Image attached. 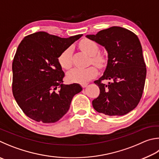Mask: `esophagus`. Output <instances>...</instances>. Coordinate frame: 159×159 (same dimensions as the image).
<instances>
[{
	"label": "esophagus",
	"instance_id": "1",
	"mask_svg": "<svg viewBox=\"0 0 159 159\" xmlns=\"http://www.w3.org/2000/svg\"><path fill=\"white\" fill-rule=\"evenodd\" d=\"M80 85H81L82 88H84L86 87V86L88 85V83H81V84H80Z\"/></svg>",
	"mask_w": 159,
	"mask_h": 159
}]
</instances>
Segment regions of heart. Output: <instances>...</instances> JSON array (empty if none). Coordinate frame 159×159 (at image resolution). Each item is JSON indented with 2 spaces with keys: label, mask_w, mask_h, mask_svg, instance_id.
<instances>
[{
  "label": "heart",
  "mask_w": 159,
  "mask_h": 159,
  "mask_svg": "<svg viewBox=\"0 0 159 159\" xmlns=\"http://www.w3.org/2000/svg\"><path fill=\"white\" fill-rule=\"evenodd\" d=\"M79 47L83 51L90 56V63H93L97 67L102 68L106 63V58L103 55L99 53V46L93 40L85 39L80 42ZM60 65L65 70H69L72 65V49L71 47L66 48L58 56ZM98 71L94 66H89L85 69L74 68L67 73L69 81L73 83H85L95 77Z\"/></svg>",
  "instance_id": "heart-1"
}]
</instances>
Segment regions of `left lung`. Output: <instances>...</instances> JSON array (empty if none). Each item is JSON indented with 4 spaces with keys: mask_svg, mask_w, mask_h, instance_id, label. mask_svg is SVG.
Wrapping results in <instances>:
<instances>
[{
    "mask_svg": "<svg viewBox=\"0 0 159 159\" xmlns=\"http://www.w3.org/2000/svg\"><path fill=\"white\" fill-rule=\"evenodd\" d=\"M86 37L104 47L108 54L103 75L94 82L100 93L92 101L93 108L109 116L128 113L139 103L145 87L147 69L139 39L133 32L119 26ZM104 80L111 81L104 84Z\"/></svg>",
    "mask_w": 159,
    "mask_h": 159,
    "instance_id": "8db88e82",
    "label": "left lung"
}]
</instances>
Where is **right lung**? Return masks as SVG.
<instances>
[{
    "mask_svg": "<svg viewBox=\"0 0 159 159\" xmlns=\"http://www.w3.org/2000/svg\"><path fill=\"white\" fill-rule=\"evenodd\" d=\"M83 34L61 38L46 32L25 37L12 62V93L30 119L54 123L64 116L72 98L82 90L78 83L63 84L58 56Z\"/></svg>",
    "mask_w": 159,
    "mask_h": 159,
    "instance_id": "obj_1",
    "label": "right lung"
}]
</instances>
